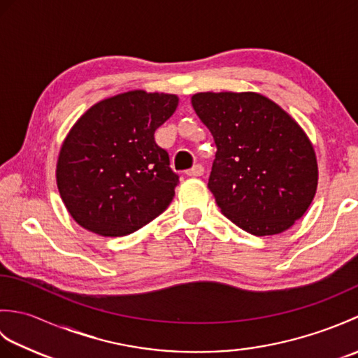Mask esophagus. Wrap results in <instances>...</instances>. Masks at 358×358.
Here are the masks:
<instances>
[{
    "label": "esophagus",
    "instance_id": "1",
    "mask_svg": "<svg viewBox=\"0 0 358 358\" xmlns=\"http://www.w3.org/2000/svg\"><path fill=\"white\" fill-rule=\"evenodd\" d=\"M203 173H204V167L201 164H195L192 169H189L186 172V175H189V177H201Z\"/></svg>",
    "mask_w": 358,
    "mask_h": 358
}]
</instances>
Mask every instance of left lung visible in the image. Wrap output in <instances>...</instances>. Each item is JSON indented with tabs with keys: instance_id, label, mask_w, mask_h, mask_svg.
<instances>
[{
	"instance_id": "8db88e82",
	"label": "left lung",
	"mask_w": 358,
	"mask_h": 358,
	"mask_svg": "<svg viewBox=\"0 0 358 358\" xmlns=\"http://www.w3.org/2000/svg\"><path fill=\"white\" fill-rule=\"evenodd\" d=\"M192 106L217 146L208 187L223 214L257 237L289 229L313 203L318 180L301 127L254 92H201Z\"/></svg>"
}]
</instances>
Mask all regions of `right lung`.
<instances>
[{
  "mask_svg": "<svg viewBox=\"0 0 358 358\" xmlns=\"http://www.w3.org/2000/svg\"><path fill=\"white\" fill-rule=\"evenodd\" d=\"M178 106L169 94H120L92 106L59 150L57 185L72 218L103 237H123L169 206L178 175L154 134Z\"/></svg>",
  "mask_w": 358,
  "mask_h": 358,
  "instance_id": "add662e5",
  "label": "right lung"
}]
</instances>
